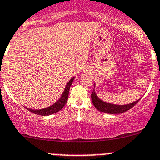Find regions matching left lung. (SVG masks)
Here are the masks:
<instances>
[{
  "mask_svg": "<svg viewBox=\"0 0 160 160\" xmlns=\"http://www.w3.org/2000/svg\"><path fill=\"white\" fill-rule=\"evenodd\" d=\"M95 86V84H94ZM92 103L95 106V108L101 112H104L107 114H122L124 112L127 111V110H130L131 108L134 107L137 102H139L140 99L137 100L136 102H131L129 104H126V105H116V104H111L109 102H103L101 100L100 98H98L97 96L96 93H95V90H93L92 93Z\"/></svg>",
  "mask_w": 160,
  "mask_h": 160,
  "instance_id": "1",
  "label": "left lung"
}]
</instances>
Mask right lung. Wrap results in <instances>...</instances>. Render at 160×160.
<instances>
[{
  "instance_id": "obj_1",
  "label": "right lung",
  "mask_w": 160,
  "mask_h": 160,
  "mask_svg": "<svg viewBox=\"0 0 160 160\" xmlns=\"http://www.w3.org/2000/svg\"><path fill=\"white\" fill-rule=\"evenodd\" d=\"M73 80H74V77L72 78L68 82V83L66 84V87H65V91L62 93V97L58 99V101H57L53 105L50 106L49 107H46V108L41 109V110H32V109H30L26 107V109H28V110H30L31 112L34 113L35 114H38V115H42V116H47L50 115V114H53L54 113L60 111L64 107V106L65 105V103L67 102L68 97V92H69L70 87H71L72 83Z\"/></svg>"
}]
</instances>
